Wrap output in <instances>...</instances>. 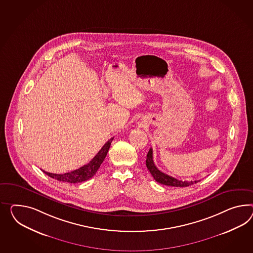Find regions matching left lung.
<instances>
[{"mask_svg": "<svg viewBox=\"0 0 253 253\" xmlns=\"http://www.w3.org/2000/svg\"><path fill=\"white\" fill-rule=\"evenodd\" d=\"M146 165L149 170V172L152 175V177L155 179L156 181L169 186H174V187H187L194 183H196L199 181H180L176 178H173L168 174L163 173L159 169L157 168L153 162V151L152 149H149V152L147 154V160H146Z\"/></svg>", "mask_w": 253, "mask_h": 253, "instance_id": "obj_1", "label": "left lung"}]
</instances>
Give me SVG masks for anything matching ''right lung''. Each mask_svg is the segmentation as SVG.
Returning a JSON list of instances; mask_svg holds the SVG:
<instances>
[{"instance_id": "1", "label": "right lung", "mask_w": 253, "mask_h": 253, "mask_svg": "<svg viewBox=\"0 0 253 253\" xmlns=\"http://www.w3.org/2000/svg\"><path fill=\"white\" fill-rule=\"evenodd\" d=\"M114 137L110 138L107 142L104 144L103 148L100 149L95 157L91 160V162L84 166L77 169L75 170H72L71 172L67 173H62V174H58V173H50L47 171H44V173L48 175L55 180H58L59 181H65V182H70V183H76V182H82V181H87L91 179L93 175L96 173L98 169L100 168L101 164L104 162L105 157L107 155L108 149L110 148L111 142L113 141Z\"/></svg>"}]
</instances>
